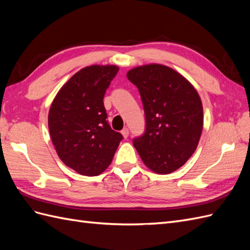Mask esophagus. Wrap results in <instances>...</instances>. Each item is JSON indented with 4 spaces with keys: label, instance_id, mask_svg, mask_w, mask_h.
<instances>
[{
    "label": "esophagus",
    "instance_id": "34e87169",
    "mask_svg": "<svg viewBox=\"0 0 250 250\" xmlns=\"http://www.w3.org/2000/svg\"><path fill=\"white\" fill-rule=\"evenodd\" d=\"M121 133H122V135L124 137V139H127L128 135H129V130H128V128H123V130L121 131Z\"/></svg>",
    "mask_w": 250,
    "mask_h": 250
}]
</instances>
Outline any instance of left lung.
Segmentation results:
<instances>
[{
	"mask_svg": "<svg viewBox=\"0 0 250 250\" xmlns=\"http://www.w3.org/2000/svg\"><path fill=\"white\" fill-rule=\"evenodd\" d=\"M127 78L139 88L146 130L133 146L147 167L170 174L184 166L198 146L203 108L197 90L183 75L167 65L133 67Z\"/></svg>",
	"mask_w": 250,
	"mask_h": 250,
	"instance_id": "1",
	"label": "left lung"
}]
</instances>
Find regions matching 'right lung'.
<instances>
[{"label":"right lung","mask_w":250,"mask_h":250,"mask_svg":"<svg viewBox=\"0 0 250 250\" xmlns=\"http://www.w3.org/2000/svg\"><path fill=\"white\" fill-rule=\"evenodd\" d=\"M117 65L85 66L59 89L49 110L53 145L62 163L81 175L107 169L123 137L107 123L103 98Z\"/></svg>","instance_id":"1"}]
</instances>
